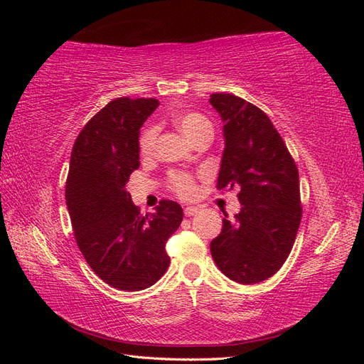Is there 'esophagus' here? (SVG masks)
I'll use <instances>...</instances> for the list:
<instances>
[{"label": "esophagus", "instance_id": "esophagus-1", "mask_svg": "<svg viewBox=\"0 0 364 364\" xmlns=\"http://www.w3.org/2000/svg\"><path fill=\"white\" fill-rule=\"evenodd\" d=\"M197 213H199V208H197V206H186V208L183 209L185 217H191V215H194V214H197Z\"/></svg>", "mask_w": 364, "mask_h": 364}]
</instances>
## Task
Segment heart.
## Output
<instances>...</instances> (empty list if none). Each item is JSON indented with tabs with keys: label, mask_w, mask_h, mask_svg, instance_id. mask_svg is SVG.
Returning <instances> with one entry per match:
<instances>
[{
	"label": "heart",
	"mask_w": 364,
	"mask_h": 364,
	"mask_svg": "<svg viewBox=\"0 0 364 364\" xmlns=\"http://www.w3.org/2000/svg\"><path fill=\"white\" fill-rule=\"evenodd\" d=\"M171 121L173 124L193 142L205 134L213 135V126L208 121V118H205L202 114H197L193 111H181V112L173 114ZM156 142H158V127L150 126L142 132L141 139H139L141 155L151 156L153 153H155ZM170 185H171V190L178 196L183 197V199H191V197L196 194V182L188 173H173L170 176Z\"/></svg>",
	"instance_id": "b5f03b06"
}]
</instances>
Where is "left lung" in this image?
<instances>
[{
  "label": "left lung",
  "instance_id": "1",
  "mask_svg": "<svg viewBox=\"0 0 364 364\" xmlns=\"http://www.w3.org/2000/svg\"><path fill=\"white\" fill-rule=\"evenodd\" d=\"M209 103L223 121L225 150L217 188L237 190L240 213L211 241V255L229 279L257 284L290 255L302 208L299 173L278 130L261 109L232 94Z\"/></svg>",
  "mask_w": 364,
  "mask_h": 364
}]
</instances>
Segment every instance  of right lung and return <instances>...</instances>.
Segmentation results:
<instances>
[{
    "label": "right lung",
    "mask_w": 364,
    "mask_h": 364,
    "mask_svg": "<svg viewBox=\"0 0 364 364\" xmlns=\"http://www.w3.org/2000/svg\"><path fill=\"white\" fill-rule=\"evenodd\" d=\"M158 106L156 98L112 100L87 121L71 153L65 200L77 246L118 290H144L162 277L170 264L165 245L183 218L171 200L142 215L126 190L139 168V129Z\"/></svg>",
    "instance_id": "right-lung-1"
}]
</instances>
